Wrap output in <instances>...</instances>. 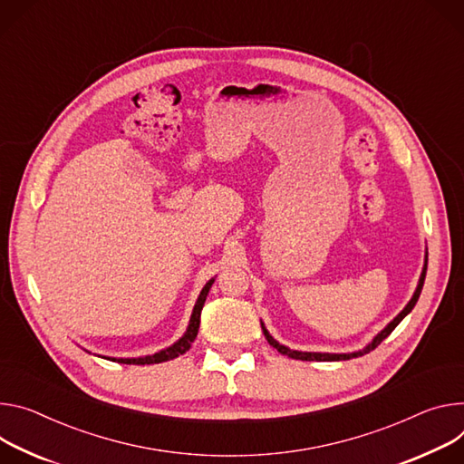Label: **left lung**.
<instances>
[{
	"mask_svg": "<svg viewBox=\"0 0 464 464\" xmlns=\"http://www.w3.org/2000/svg\"><path fill=\"white\" fill-rule=\"evenodd\" d=\"M426 270H428V261H426V265H424V270H422V276H420V281H418V286H416V290H414V294H412V298H411V302L405 305V309L382 331L379 333L375 339L362 350V352H355V353H309V352H296V350H288L286 346H281L277 341H274L272 336H270V333L265 329V325H263V333H265V336H266V341L270 343V346H274L279 353H283V355H286V357H290V359H300V361H348V359H353V357H361V355H364V353H368V352H372V350H375L379 344H382L387 336L396 329V325L412 311V307L416 305V302H418V298H420V292H422V286H424V279H426Z\"/></svg>",
	"mask_w": 464,
	"mask_h": 464,
	"instance_id": "8db88e82",
	"label": "left lung"
}]
</instances>
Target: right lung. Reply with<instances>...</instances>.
<instances>
[{
  "label": "right lung",
  "mask_w": 464,
  "mask_h": 464,
  "mask_svg": "<svg viewBox=\"0 0 464 464\" xmlns=\"http://www.w3.org/2000/svg\"><path fill=\"white\" fill-rule=\"evenodd\" d=\"M213 283H215V279H210V281L203 286V290H201V294H199V298H198V302H196V305H194V311H192V316H190L188 329H187V333L181 336V339H179L174 346L166 348V350H162V352H159V353L148 355V357H139V359H112V361H116V362H123V364H153V362L172 361V359H176V357L183 355L185 352H188V350H190V344L194 343L196 334H198L201 309H203L205 298H207V294H208V288L213 286Z\"/></svg>",
  "instance_id": "add662e5"
}]
</instances>
